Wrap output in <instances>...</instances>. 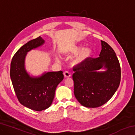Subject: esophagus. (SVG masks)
<instances>
[{"instance_id":"1","label":"esophagus","mask_w":135,"mask_h":135,"mask_svg":"<svg viewBox=\"0 0 135 135\" xmlns=\"http://www.w3.org/2000/svg\"><path fill=\"white\" fill-rule=\"evenodd\" d=\"M64 75L65 77H70L71 76V73L69 71H65L64 73Z\"/></svg>"}]
</instances>
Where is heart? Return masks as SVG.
Returning <instances> with one entry per match:
<instances>
[{
  "mask_svg": "<svg viewBox=\"0 0 135 135\" xmlns=\"http://www.w3.org/2000/svg\"><path fill=\"white\" fill-rule=\"evenodd\" d=\"M81 47L80 46H74L70 49V52L72 54H76L81 49ZM91 50L89 48H84L81 50L76 59L74 60V64H83L86 59L90 55Z\"/></svg>",
  "mask_w": 135,
  "mask_h": 135,
  "instance_id": "1",
  "label": "heart"
}]
</instances>
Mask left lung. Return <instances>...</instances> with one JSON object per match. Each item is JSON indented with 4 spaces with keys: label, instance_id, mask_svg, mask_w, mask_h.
Here are the masks:
<instances>
[{
    "label": "left lung",
    "instance_id": "8db88e82",
    "mask_svg": "<svg viewBox=\"0 0 135 135\" xmlns=\"http://www.w3.org/2000/svg\"><path fill=\"white\" fill-rule=\"evenodd\" d=\"M101 45L98 58L86 59L73 69L75 97L88 108H97L108 102L120 83L121 68L115 52L104 41L101 40ZM103 66L107 68L106 71L98 72Z\"/></svg>",
    "mask_w": 135,
    "mask_h": 135
}]
</instances>
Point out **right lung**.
<instances>
[{
    "instance_id": "1",
    "label": "right lung",
    "mask_w": 135,
    "mask_h": 135,
    "mask_svg": "<svg viewBox=\"0 0 135 135\" xmlns=\"http://www.w3.org/2000/svg\"><path fill=\"white\" fill-rule=\"evenodd\" d=\"M44 43L40 36L29 41L18 50L11 63L10 76L18 100L24 106L37 111L51 105L56 87L64 79L62 71L45 73L40 77H33L25 69L27 52Z\"/></svg>"
}]
</instances>
